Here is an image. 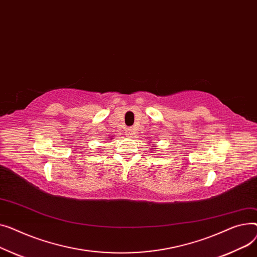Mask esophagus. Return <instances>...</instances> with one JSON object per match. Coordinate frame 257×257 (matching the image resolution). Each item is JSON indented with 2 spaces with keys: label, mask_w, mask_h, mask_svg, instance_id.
<instances>
[{
  "label": "esophagus",
  "mask_w": 257,
  "mask_h": 257,
  "mask_svg": "<svg viewBox=\"0 0 257 257\" xmlns=\"http://www.w3.org/2000/svg\"><path fill=\"white\" fill-rule=\"evenodd\" d=\"M125 132H126V135L128 136L130 138H132L133 136L135 135V130H134V127H128V128L125 131Z\"/></svg>",
  "instance_id": "34e87169"
}]
</instances>
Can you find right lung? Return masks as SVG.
<instances>
[{
	"label": "right lung",
	"mask_w": 257,
	"mask_h": 257,
	"mask_svg": "<svg viewBox=\"0 0 257 257\" xmlns=\"http://www.w3.org/2000/svg\"><path fill=\"white\" fill-rule=\"evenodd\" d=\"M112 139H113V138H112Z\"/></svg>",
	"instance_id": "1"
}]
</instances>
